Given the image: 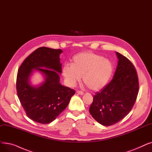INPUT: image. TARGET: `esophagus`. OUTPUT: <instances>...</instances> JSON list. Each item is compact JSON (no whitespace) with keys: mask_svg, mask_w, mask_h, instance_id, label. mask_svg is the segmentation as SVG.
Returning a JSON list of instances; mask_svg holds the SVG:
<instances>
[{"mask_svg":"<svg viewBox=\"0 0 152 152\" xmlns=\"http://www.w3.org/2000/svg\"><path fill=\"white\" fill-rule=\"evenodd\" d=\"M76 92H77V93L78 94H80V95H83V94H84V92H83V91H80V90H77V91H76Z\"/></svg>","mask_w":152,"mask_h":152,"instance_id":"34e87169","label":"esophagus"}]
</instances>
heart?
<instances>
[{
	"instance_id": "b5f03b06",
	"label": "heart",
	"mask_w": 152,
	"mask_h": 152,
	"mask_svg": "<svg viewBox=\"0 0 152 152\" xmlns=\"http://www.w3.org/2000/svg\"><path fill=\"white\" fill-rule=\"evenodd\" d=\"M113 69V63L107 59L85 52L75 56L71 66H65L63 75L70 86H74L83 76L84 84L90 89L97 91L107 84Z\"/></svg>"
}]
</instances>
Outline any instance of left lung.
Wrapping results in <instances>:
<instances>
[{
    "mask_svg": "<svg viewBox=\"0 0 152 152\" xmlns=\"http://www.w3.org/2000/svg\"><path fill=\"white\" fill-rule=\"evenodd\" d=\"M118 62L113 80L93 97L89 113L99 124L110 126L132 109L139 89L136 69L127 58L116 53Z\"/></svg>",
    "mask_w": 152,
    "mask_h": 152,
    "instance_id": "left-lung-1",
    "label": "left lung"
}]
</instances>
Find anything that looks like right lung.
Returning <instances> with one entry per match:
<instances>
[{
  "instance_id": "right-lung-1",
  "label": "right lung",
  "mask_w": 152,
  "mask_h": 152,
  "mask_svg": "<svg viewBox=\"0 0 152 152\" xmlns=\"http://www.w3.org/2000/svg\"><path fill=\"white\" fill-rule=\"evenodd\" d=\"M62 51L61 49L38 48L18 68L16 81L18 97L28 117L36 122L47 124L55 121L75 94L74 89L60 83L59 73L62 71L60 55ZM35 69L45 76V83L38 87H32L28 82Z\"/></svg>"
}]
</instances>
